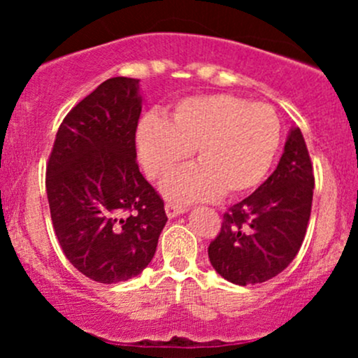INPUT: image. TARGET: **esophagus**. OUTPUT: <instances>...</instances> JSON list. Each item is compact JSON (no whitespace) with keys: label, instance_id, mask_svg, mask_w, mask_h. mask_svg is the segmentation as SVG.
<instances>
[{"label":"esophagus","instance_id":"esophagus-1","mask_svg":"<svg viewBox=\"0 0 358 358\" xmlns=\"http://www.w3.org/2000/svg\"><path fill=\"white\" fill-rule=\"evenodd\" d=\"M165 210H166V215L170 217V219H173V217L180 215V213L185 212V207H182V205H176V203L168 202L165 205Z\"/></svg>","mask_w":358,"mask_h":358}]
</instances>
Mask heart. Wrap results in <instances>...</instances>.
Segmentation results:
<instances>
[{
  "instance_id": "1",
  "label": "heart",
  "mask_w": 358,
  "mask_h": 358,
  "mask_svg": "<svg viewBox=\"0 0 358 358\" xmlns=\"http://www.w3.org/2000/svg\"><path fill=\"white\" fill-rule=\"evenodd\" d=\"M281 122L268 104L229 94L180 101L165 121L143 117L138 150L148 176L165 180L195 150L199 165L165 183L170 199L182 202L244 195L261 185L276 158Z\"/></svg>"
}]
</instances>
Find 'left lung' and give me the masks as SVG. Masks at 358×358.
<instances>
[{"mask_svg": "<svg viewBox=\"0 0 358 358\" xmlns=\"http://www.w3.org/2000/svg\"><path fill=\"white\" fill-rule=\"evenodd\" d=\"M315 175L299 127L286 139L276 170L252 195L224 213L208 245L213 269L234 285H259L296 257L313 202Z\"/></svg>", "mask_w": 358, "mask_h": 358, "instance_id": "obj_1", "label": "left lung"}]
</instances>
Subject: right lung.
I'll use <instances>...</instances> for the list:
<instances>
[{"instance_id":"right-lung-1","label":"right lung","mask_w":358,"mask_h":358,"mask_svg":"<svg viewBox=\"0 0 358 358\" xmlns=\"http://www.w3.org/2000/svg\"><path fill=\"white\" fill-rule=\"evenodd\" d=\"M139 80L113 77L64 117L47 165V196L60 248L104 285L138 276L168 217L136 162Z\"/></svg>"}]
</instances>
